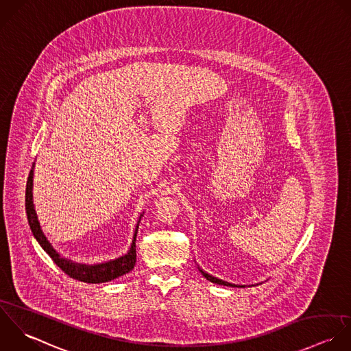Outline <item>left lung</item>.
<instances>
[{
  "label": "left lung",
  "mask_w": 351,
  "mask_h": 351,
  "mask_svg": "<svg viewBox=\"0 0 351 351\" xmlns=\"http://www.w3.org/2000/svg\"><path fill=\"white\" fill-rule=\"evenodd\" d=\"M202 272V275L209 280V282H212V283H216V285H221V286H228V287H238V286H235V285H231V283H228V282H223V280H220V279H216V278H213V276H210V275H208V274H205L204 271H201Z\"/></svg>",
  "instance_id": "obj_1"
}]
</instances>
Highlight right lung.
I'll return each instance as SVG.
<instances>
[{
    "label": "right lung",
    "mask_w": 351,
    "mask_h": 351,
    "mask_svg": "<svg viewBox=\"0 0 351 351\" xmlns=\"http://www.w3.org/2000/svg\"><path fill=\"white\" fill-rule=\"evenodd\" d=\"M32 176H34V171L31 169L28 173V179H27V186H25V213H27V219H28V224L29 228L35 237V239L38 241V243L42 246V249L50 256V258L54 261V264L64 272L66 274L69 278L79 280V282H84V283H105V282H110L113 279H117L125 274H128L136 261V250H135V237L138 232V227L139 223L136 226L135 230V237H134V242L131 245L130 252L113 261L105 263V264H99V265H83V264H75L71 263L65 258H62L50 245V242L46 239V237L43 235L35 209H34V204H32Z\"/></svg>",
    "instance_id": "1"
}]
</instances>
